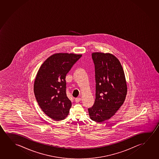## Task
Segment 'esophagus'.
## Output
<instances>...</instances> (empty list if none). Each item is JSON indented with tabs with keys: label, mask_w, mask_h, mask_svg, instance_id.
<instances>
[{
	"label": "esophagus",
	"mask_w": 159,
	"mask_h": 159,
	"mask_svg": "<svg viewBox=\"0 0 159 159\" xmlns=\"http://www.w3.org/2000/svg\"><path fill=\"white\" fill-rule=\"evenodd\" d=\"M81 98H76V99H75V101L76 102H79Z\"/></svg>",
	"instance_id": "esophagus-1"
}]
</instances>
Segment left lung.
Masks as SVG:
<instances>
[{"label": "left lung", "mask_w": 159, "mask_h": 159, "mask_svg": "<svg viewBox=\"0 0 159 159\" xmlns=\"http://www.w3.org/2000/svg\"><path fill=\"white\" fill-rule=\"evenodd\" d=\"M96 94L94 105L89 108L91 120L102 122L114 115L125 101L127 85L119 60L110 53L93 52Z\"/></svg>", "instance_id": "left-lung-1"}]
</instances>
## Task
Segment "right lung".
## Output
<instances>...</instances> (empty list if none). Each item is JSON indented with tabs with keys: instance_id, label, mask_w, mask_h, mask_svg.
Segmentation results:
<instances>
[{
	"instance_id": "obj_1",
	"label": "right lung",
	"mask_w": 159,
	"mask_h": 159,
	"mask_svg": "<svg viewBox=\"0 0 159 159\" xmlns=\"http://www.w3.org/2000/svg\"><path fill=\"white\" fill-rule=\"evenodd\" d=\"M82 55L57 53L39 68L34 81L35 98L43 111L57 121L67 117L71 102L66 93L65 77Z\"/></svg>"
}]
</instances>
